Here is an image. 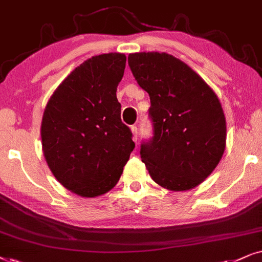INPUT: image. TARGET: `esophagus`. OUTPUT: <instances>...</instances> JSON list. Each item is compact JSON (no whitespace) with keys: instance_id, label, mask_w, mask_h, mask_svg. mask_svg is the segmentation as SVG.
Listing matches in <instances>:
<instances>
[{"instance_id":"obj_1","label":"esophagus","mask_w":262,"mask_h":262,"mask_svg":"<svg viewBox=\"0 0 262 262\" xmlns=\"http://www.w3.org/2000/svg\"><path fill=\"white\" fill-rule=\"evenodd\" d=\"M130 130H132V133H133V140L137 141L138 140V127L137 125H132Z\"/></svg>"}]
</instances>
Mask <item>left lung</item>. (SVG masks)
Wrapping results in <instances>:
<instances>
[{"mask_svg": "<svg viewBox=\"0 0 262 262\" xmlns=\"http://www.w3.org/2000/svg\"><path fill=\"white\" fill-rule=\"evenodd\" d=\"M128 64L151 99L153 137L140 148L149 176L173 191L199 186L225 149V116L217 95L189 66L165 52L130 54Z\"/></svg>", "mask_w": 262, "mask_h": 262, "instance_id": "1", "label": "left lung"}]
</instances>
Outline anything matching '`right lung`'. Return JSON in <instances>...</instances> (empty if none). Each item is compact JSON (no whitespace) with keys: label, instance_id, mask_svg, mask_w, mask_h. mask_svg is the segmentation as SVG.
Here are the masks:
<instances>
[{"label":"right lung","instance_id":"add662e5","mask_svg":"<svg viewBox=\"0 0 262 262\" xmlns=\"http://www.w3.org/2000/svg\"><path fill=\"white\" fill-rule=\"evenodd\" d=\"M125 55L93 56L56 89L41 120L45 160L56 180L83 198L116 186L135 147L116 91Z\"/></svg>","mask_w":262,"mask_h":262}]
</instances>
